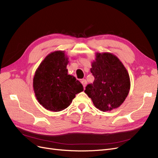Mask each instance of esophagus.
<instances>
[{
	"label": "esophagus",
	"mask_w": 158,
	"mask_h": 158,
	"mask_svg": "<svg viewBox=\"0 0 158 158\" xmlns=\"http://www.w3.org/2000/svg\"><path fill=\"white\" fill-rule=\"evenodd\" d=\"M81 83L82 84L84 88H85V86H86V84H87V81L85 80V79H82V80H81Z\"/></svg>",
	"instance_id": "esophagus-1"
}]
</instances>
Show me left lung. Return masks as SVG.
I'll use <instances>...</instances> for the list:
<instances>
[{"label":"left lung","mask_w":158,"mask_h":158,"mask_svg":"<svg viewBox=\"0 0 158 158\" xmlns=\"http://www.w3.org/2000/svg\"><path fill=\"white\" fill-rule=\"evenodd\" d=\"M90 70L95 79L84 92L95 107L107 111L120 106L131 88L130 77L120 60L110 52H98Z\"/></svg>","instance_id":"left-lung-1"}]
</instances>
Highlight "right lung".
I'll return each mask as SVG.
<instances>
[{
    "mask_svg": "<svg viewBox=\"0 0 158 158\" xmlns=\"http://www.w3.org/2000/svg\"><path fill=\"white\" fill-rule=\"evenodd\" d=\"M68 57L64 51L51 52L41 62L33 77L35 97L41 106L51 111L67 108L83 85L73 76L68 74Z\"/></svg>",
    "mask_w": 158,
    "mask_h": 158,
    "instance_id": "1",
    "label": "right lung"
}]
</instances>
